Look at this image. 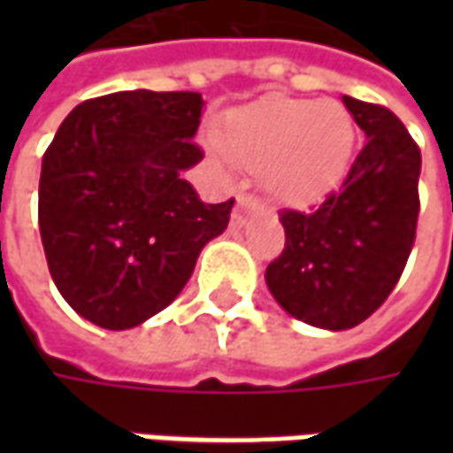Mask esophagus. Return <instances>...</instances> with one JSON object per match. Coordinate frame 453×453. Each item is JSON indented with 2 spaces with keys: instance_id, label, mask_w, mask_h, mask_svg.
<instances>
[{
  "instance_id": "34e87169",
  "label": "esophagus",
  "mask_w": 453,
  "mask_h": 453,
  "mask_svg": "<svg viewBox=\"0 0 453 453\" xmlns=\"http://www.w3.org/2000/svg\"><path fill=\"white\" fill-rule=\"evenodd\" d=\"M257 206V201H254V196H250V194H242L239 199H236V209L234 214H232V221H234L236 226H242L244 221H247V209H254Z\"/></svg>"
}]
</instances>
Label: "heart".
<instances>
[{
	"label": "heart",
	"mask_w": 453,
	"mask_h": 453,
	"mask_svg": "<svg viewBox=\"0 0 453 453\" xmlns=\"http://www.w3.org/2000/svg\"><path fill=\"white\" fill-rule=\"evenodd\" d=\"M224 143L236 164L262 165L274 199L307 206L345 179L356 149V123L333 100L277 96L229 115Z\"/></svg>",
	"instance_id": "heart-1"
}]
</instances>
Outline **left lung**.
I'll return each instance as SVG.
<instances>
[{
  "mask_svg": "<svg viewBox=\"0 0 453 453\" xmlns=\"http://www.w3.org/2000/svg\"><path fill=\"white\" fill-rule=\"evenodd\" d=\"M365 146L342 188L310 211L282 209L285 247L267 288L292 318L348 330L388 300L409 262L418 221L421 150L386 105L342 96Z\"/></svg>",
  "mask_w": 453,
  "mask_h": 453,
  "instance_id": "left-lung-1",
  "label": "left lung"
}]
</instances>
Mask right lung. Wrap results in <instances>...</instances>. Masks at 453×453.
I'll return each mask as SVG.
<instances>
[{
  "mask_svg": "<svg viewBox=\"0 0 453 453\" xmlns=\"http://www.w3.org/2000/svg\"><path fill=\"white\" fill-rule=\"evenodd\" d=\"M199 93L126 90L80 103L42 156L40 236L67 304L128 330L179 297L234 199L203 203L183 181L199 164Z\"/></svg>",
  "mask_w": 453,
  "mask_h": 453,
  "instance_id": "right-lung-1",
  "label": "right lung"
}]
</instances>
